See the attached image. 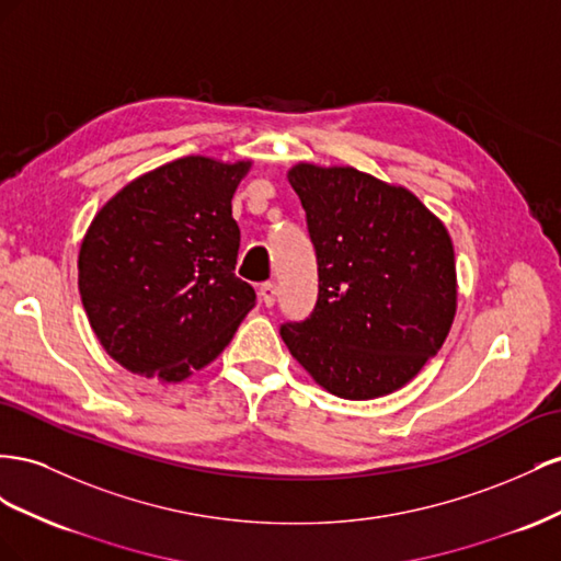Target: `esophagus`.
Wrapping results in <instances>:
<instances>
[{"instance_id": "1", "label": "esophagus", "mask_w": 561, "mask_h": 561, "mask_svg": "<svg viewBox=\"0 0 561 561\" xmlns=\"http://www.w3.org/2000/svg\"><path fill=\"white\" fill-rule=\"evenodd\" d=\"M261 300L265 302L267 308H272L277 302V296H279V291H277V284H272V282H265L263 286H261Z\"/></svg>"}]
</instances>
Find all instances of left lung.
Instances as JSON below:
<instances>
[{
  "instance_id": "1",
  "label": "left lung",
  "mask_w": 561,
  "mask_h": 561,
  "mask_svg": "<svg viewBox=\"0 0 561 561\" xmlns=\"http://www.w3.org/2000/svg\"><path fill=\"white\" fill-rule=\"evenodd\" d=\"M317 253L319 296L279 329L314 382L343 399L390 394L444 345L458 284L444 222L402 185L352 167L286 173Z\"/></svg>"
}]
</instances>
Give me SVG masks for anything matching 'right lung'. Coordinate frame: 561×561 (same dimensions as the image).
I'll list each match as a JSON object with an SVG mask.
<instances>
[{"instance_id": "add662e5", "label": "right lung", "mask_w": 561, "mask_h": 561, "mask_svg": "<svg viewBox=\"0 0 561 561\" xmlns=\"http://www.w3.org/2000/svg\"><path fill=\"white\" fill-rule=\"evenodd\" d=\"M251 162L190 154L124 185L79 247V296L107 355L179 382L211 364L255 306L234 277L232 197Z\"/></svg>"}]
</instances>
